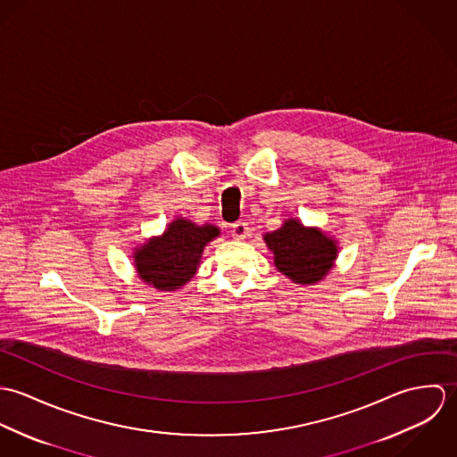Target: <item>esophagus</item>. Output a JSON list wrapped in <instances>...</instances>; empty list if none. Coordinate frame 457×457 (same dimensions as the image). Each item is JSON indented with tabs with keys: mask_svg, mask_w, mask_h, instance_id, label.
<instances>
[{
	"mask_svg": "<svg viewBox=\"0 0 457 457\" xmlns=\"http://www.w3.org/2000/svg\"><path fill=\"white\" fill-rule=\"evenodd\" d=\"M232 237L234 239H237V241H243V239H246L248 236H250V227H248V223H245V221H237V223H234L232 225Z\"/></svg>",
	"mask_w": 457,
	"mask_h": 457,
	"instance_id": "34e87169",
	"label": "esophagus"
}]
</instances>
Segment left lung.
Instances as JSON below:
<instances>
[{
	"mask_svg": "<svg viewBox=\"0 0 457 457\" xmlns=\"http://www.w3.org/2000/svg\"><path fill=\"white\" fill-rule=\"evenodd\" d=\"M263 241L274 255L276 269L299 285L322 281L337 257L332 237L320 228L304 227L295 218H288L278 230L267 232Z\"/></svg>",
	"mask_w": 457,
	"mask_h": 457,
	"instance_id": "8db88e82",
	"label": "left lung"
}]
</instances>
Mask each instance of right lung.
Instances as JSON below:
<instances>
[{
  "instance_id": "add662e5",
  "label": "right lung",
  "mask_w": 457,
  "mask_h": 457,
  "mask_svg": "<svg viewBox=\"0 0 457 457\" xmlns=\"http://www.w3.org/2000/svg\"><path fill=\"white\" fill-rule=\"evenodd\" d=\"M218 236L220 228L214 225L198 227L185 218L174 220L160 237L135 248L133 261L138 278L158 290L181 288L194 278L207 243Z\"/></svg>"
}]
</instances>
